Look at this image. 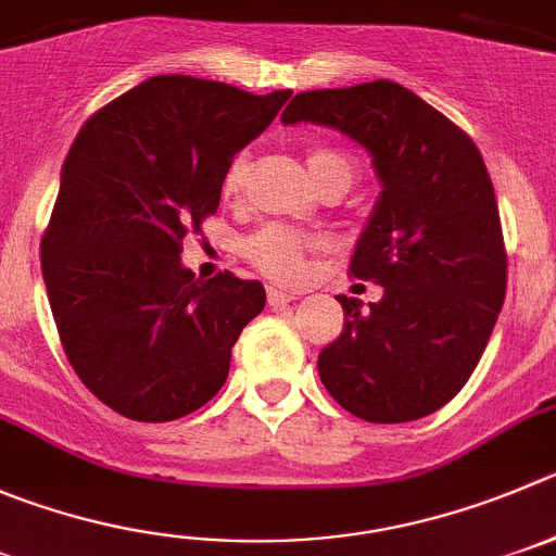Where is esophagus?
Masks as SVG:
<instances>
[{
	"mask_svg": "<svg viewBox=\"0 0 556 556\" xmlns=\"http://www.w3.org/2000/svg\"><path fill=\"white\" fill-rule=\"evenodd\" d=\"M295 299H299V293H295V290L268 288V304H271V307H277V304H288V302H295Z\"/></svg>",
	"mask_w": 556,
	"mask_h": 556,
	"instance_id": "esophagus-1",
	"label": "esophagus"
}]
</instances>
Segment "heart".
I'll list each match as a JSON object with an SVG mask.
<instances>
[{"mask_svg": "<svg viewBox=\"0 0 556 556\" xmlns=\"http://www.w3.org/2000/svg\"><path fill=\"white\" fill-rule=\"evenodd\" d=\"M307 167L309 175H313L315 184H324L329 178H342L349 180L354 178V161L349 159L345 153L334 148H313L307 150ZM249 173V155L238 153L236 159L230 161V167H227L225 180H222V191L227 197L238 194L247 180ZM313 247V241L299 232L288 230V227H263L261 232H254L252 238L247 241V254L249 261L254 263L257 268L268 274L274 279H299L304 274V257H307V249Z\"/></svg>", "mask_w": 556, "mask_h": 556, "instance_id": "1", "label": "heart"}]
</instances>
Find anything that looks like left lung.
<instances>
[{
  "label": "left lung",
  "instance_id": "1",
  "mask_svg": "<svg viewBox=\"0 0 556 556\" xmlns=\"http://www.w3.org/2000/svg\"><path fill=\"white\" fill-rule=\"evenodd\" d=\"M285 126L315 123L367 150L381 191L351 257L381 302L337 295L342 334L320 351L329 395L367 422H412L453 401L489 345L507 290L494 184L477 144L389 79L299 92Z\"/></svg>",
  "mask_w": 556,
  "mask_h": 556
}]
</instances>
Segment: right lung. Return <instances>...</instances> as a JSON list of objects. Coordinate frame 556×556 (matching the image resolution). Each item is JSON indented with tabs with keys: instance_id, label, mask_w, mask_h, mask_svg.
<instances>
[{
	"instance_id": "1",
	"label": "right lung",
	"mask_w": 556,
	"mask_h": 556,
	"mask_svg": "<svg viewBox=\"0 0 556 556\" xmlns=\"http://www.w3.org/2000/svg\"><path fill=\"white\" fill-rule=\"evenodd\" d=\"M290 96L150 76L92 114L67 153L40 243L46 293L76 376L123 417L169 422L205 406L266 307L257 279L194 277L180 241L216 214L232 155Z\"/></svg>"
}]
</instances>
